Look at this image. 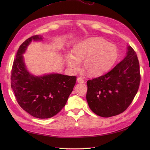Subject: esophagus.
<instances>
[{
  "mask_svg": "<svg viewBox=\"0 0 150 150\" xmlns=\"http://www.w3.org/2000/svg\"><path fill=\"white\" fill-rule=\"evenodd\" d=\"M77 82L79 83H84V80L81 78H78V79H77Z\"/></svg>",
  "mask_w": 150,
  "mask_h": 150,
  "instance_id": "1",
  "label": "esophagus"
}]
</instances>
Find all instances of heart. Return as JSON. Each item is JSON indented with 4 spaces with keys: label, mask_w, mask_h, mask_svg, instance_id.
I'll use <instances>...</instances> for the list:
<instances>
[{
    "label": "heart",
    "mask_w": 150,
    "mask_h": 150,
    "mask_svg": "<svg viewBox=\"0 0 150 150\" xmlns=\"http://www.w3.org/2000/svg\"><path fill=\"white\" fill-rule=\"evenodd\" d=\"M74 55L67 52L65 59L67 66L76 71L81 61H84V69L88 74L98 76L107 72L115 64L118 51L115 44L101 38H92L77 44Z\"/></svg>",
    "instance_id": "1"
}]
</instances>
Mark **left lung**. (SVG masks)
Segmentation results:
<instances>
[{"mask_svg":"<svg viewBox=\"0 0 150 150\" xmlns=\"http://www.w3.org/2000/svg\"><path fill=\"white\" fill-rule=\"evenodd\" d=\"M139 64L133 49L108 73L87 81L86 99L95 114L104 117L125 111L137 94L140 83Z\"/></svg>","mask_w":150,"mask_h":150,"instance_id":"obj_1","label":"left lung"}]
</instances>
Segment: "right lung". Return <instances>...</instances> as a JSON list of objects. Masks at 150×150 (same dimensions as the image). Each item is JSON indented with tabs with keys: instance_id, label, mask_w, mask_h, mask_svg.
I'll return each instance as SVG.
<instances>
[{
	"instance_id": "add662e5",
	"label": "right lung",
	"mask_w": 150,
	"mask_h": 150,
	"mask_svg": "<svg viewBox=\"0 0 150 150\" xmlns=\"http://www.w3.org/2000/svg\"><path fill=\"white\" fill-rule=\"evenodd\" d=\"M33 35L18 49L11 72V88L20 106L29 115L46 119L57 115L66 105L76 84V77L58 73L34 76L28 70L23 54L30 42L42 40Z\"/></svg>"
}]
</instances>
